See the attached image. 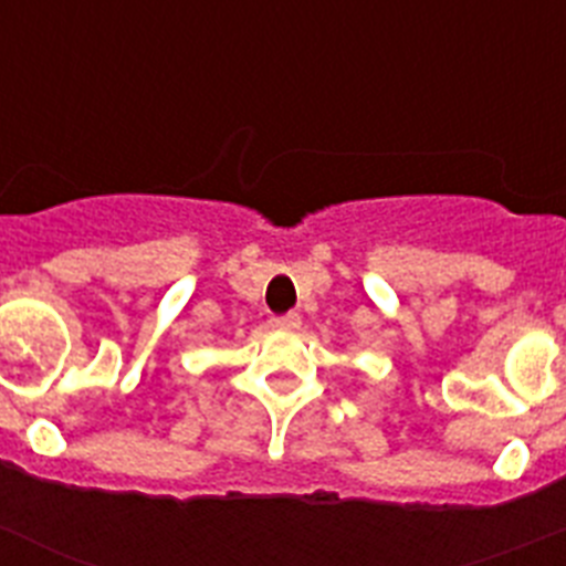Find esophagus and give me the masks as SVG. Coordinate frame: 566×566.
<instances>
[{"instance_id": "1", "label": "esophagus", "mask_w": 566, "mask_h": 566, "mask_svg": "<svg viewBox=\"0 0 566 566\" xmlns=\"http://www.w3.org/2000/svg\"><path fill=\"white\" fill-rule=\"evenodd\" d=\"M272 326L283 328V332H294V328H300V314L289 312V314H280V317H272Z\"/></svg>"}]
</instances>
